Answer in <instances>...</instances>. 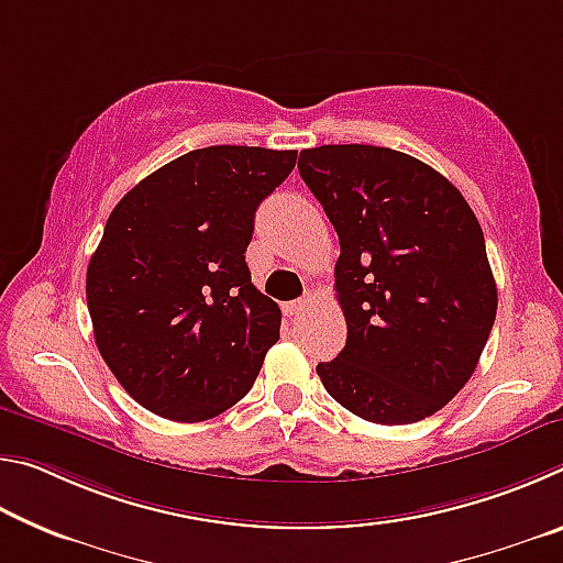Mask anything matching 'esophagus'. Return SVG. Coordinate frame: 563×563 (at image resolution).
Listing matches in <instances>:
<instances>
[{
	"label": "esophagus",
	"mask_w": 563,
	"mask_h": 563,
	"mask_svg": "<svg viewBox=\"0 0 563 563\" xmlns=\"http://www.w3.org/2000/svg\"><path fill=\"white\" fill-rule=\"evenodd\" d=\"M308 305H310V300H308V298H300V300L285 302V305H283V310H285V316H300V312L308 310Z\"/></svg>",
	"instance_id": "34e87169"
}]
</instances>
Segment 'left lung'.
<instances>
[{"mask_svg":"<svg viewBox=\"0 0 563 563\" xmlns=\"http://www.w3.org/2000/svg\"><path fill=\"white\" fill-rule=\"evenodd\" d=\"M305 186L340 238L347 342L320 362L330 397L375 424L432 417L472 377L497 318L482 225L442 174L402 151H300Z\"/></svg>","mask_w":563,"mask_h":563,"instance_id":"obj_1","label":"left lung"}]
</instances>
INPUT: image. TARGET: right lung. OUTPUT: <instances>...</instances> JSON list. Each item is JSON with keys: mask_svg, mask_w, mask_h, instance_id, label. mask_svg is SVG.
I'll return each instance as SVG.
<instances>
[{"mask_svg": "<svg viewBox=\"0 0 563 563\" xmlns=\"http://www.w3.org/2000/svg\"><path fill=\"white\" fill-rule=\"evenodd\" d=\"M295 161L298 151L196 148L111 211L87 271L89 316L103 362L148 412L203 422L253 387L280 308L251 283L245 247Z\"/></svg>", "mask_w": 563, "mask_h": 563, "instance_id": "add662e5", "label": "right lung"}]
</instances>
